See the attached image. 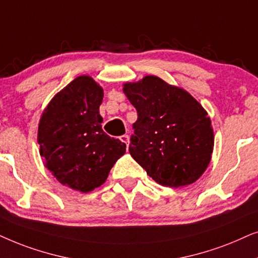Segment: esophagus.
<instances>
[{"label": "esophagus", "instance_id": "1", "mask_svg": "<svg viewBox=\"0 0 258 258\" xmlns=\"http://www.w3.org/2000/svg\"><path fill=\"white\" fill-rule=\"evenodd\" d=\"M120 140H121L122 143H125L126 147H128V144H130V137L128 136H127V135L121 136V137H120Z\"/></svg>", "mask_w": 258, "mask_h": 258}]
</instances>
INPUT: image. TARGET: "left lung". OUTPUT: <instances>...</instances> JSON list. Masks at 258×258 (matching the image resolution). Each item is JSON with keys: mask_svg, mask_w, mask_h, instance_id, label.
Masks as SVG:
<instances>
[{"mask_svg": "<svg viewBox=\"0 0 258 258\" xmlns=\"http://www.w3.org/2000/svg\"><path fill=\"white\" fill-rule=\"evenodd\" d=\"M122 91L138 113L128 149L133 159L163 186L177 188L198 180L210 164L215 144L203 106L156 75L125 82Z\"/></svg>", "mask_w": 258, "mask_h": 258, "instance_id": "obj_1", "label": "left lung"}]
</instances>
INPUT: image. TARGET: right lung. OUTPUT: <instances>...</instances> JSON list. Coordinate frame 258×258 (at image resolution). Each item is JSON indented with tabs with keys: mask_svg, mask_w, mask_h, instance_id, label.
<instances>
[{
	"mask_svg": "<svg viewBox=\"0 0 258 258\" xmlns=\"http://www.w3.org/2000/svg\"><path fill=\"white\" fill-rule=\"evenodd\" d=\"M104 89L80 75L56 93L41 114L37 143L44 166L64 186L87 194L107 179L125 143L101 128Z\"/></svg>",
	"mask_w": 258,
	"mask_h": 258,
	"instance_id": "add662e5",
	"label": "right lung"
}]
</instances>
